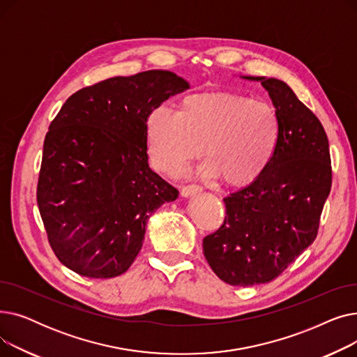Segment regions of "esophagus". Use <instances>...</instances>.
<instances>
[{"label": "esophagus", "instance_id": "esophagus-1", "mask_svg": "<svg viewBox=\"0 0 357 357\" xmlns=\"http://www.w3.org/2000/svg\"><path fill=\"white\" fill-rule=\"evenodd\" d=\"M202 192V188L201 186H197V185H190V186H183V188L181 190V195L183 198H188V197H194V195H198Z\"/></svg>", "mask_w": 357, "mask_h": 357}]
</instances>
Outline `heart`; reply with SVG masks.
Wrapping results in <instances>:
<instances>
[{"label":"heart","mask_w":357,"mask_h":357,"mask_svg":"<svg viewBox=\"0 0 357 357\" xmlns=\"http://www.w3.org/2000/svg\"><path fill=\"white\" fill-rule=\"evenodd\" d=\"M146 150L152 165L176 176L201 150L207 156L199 174L231 186L259 179L273 159L280 136L276 109L264 101L227 91L185 96L178 112L155 108L144 123Z\"/></svg>","instance_id":"1"}]
</instances>
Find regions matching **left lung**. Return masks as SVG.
Segmentation results:
<instances>
[{
  "label": "left lung",
  "instance_id": "obj_1",
  "mask_svg": "<svg viewBox=\"0 0 357 357\" xmlns=\"http://www.w3.org/2000/svg\"><path fill=\"white\" fill-rule=\"evenodd\" d=\"M240 78L268 91L280 121L279 143L264 175L224 198L227 215L202 248L221 280L253 287L271 282L312 245L331 190V160L324 127L287 82Z\"/></svg>",
  "mask_w": 357,
  "mask_h": 357
}]
</instances>
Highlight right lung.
Returning a JSON list of instances; mask_svg holds the SVG:
<instances>
[{"instance_id": "obj_1", "label": "right lung", "mask_w": 357, "mask_h": 357, "mask_svg": "<svg viewBox=\"0 0 357 357\" xmlns=\"http://www.w3.org/2000/svg\"><path fill=\"white\" fill-rule=\"evenodd\" d=\"M190 88L171 70L116 77L75 92L43 144L37 204L50 246L86 278L124 273L139 255L147 220L178 190L147 163L144 123Z\"/></svg>"}]
</instances>
